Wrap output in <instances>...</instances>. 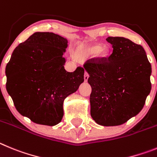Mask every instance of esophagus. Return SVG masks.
<instances>
[{
	"label": "esophagus",
	"mask_w": 157,
	"mask_h": 157,
	"mask_svg": "<svg viewBox=\"0 0 157 157\" xmlns=\"http://www.w3.org/2000/svg\"><path fill=\"white\" fill-rule=\"evenodd\" d=\"M88 77H89L88 73H86V72H85V73H84V81H87V80H88Z\"/></svg>",
	"instance_id": "1"
}]
</instances>
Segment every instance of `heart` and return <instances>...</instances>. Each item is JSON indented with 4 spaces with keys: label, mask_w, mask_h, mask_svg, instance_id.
<instances>
[{
    "label": "heart",
    "mask_w": 157,
    "mask_h": 157,
    "mask_svg": "<svg viewBox=\"0 0 157 157\" xmlns=\"http://www.w3.org/2000/svg\"><path fill=\"white\" fill-rule=\"evenodd\" d=\"M94 54H96L98 59H105L109 55V48L100 44H84L80 45L76 51V55L77 56H89Z\"/></svg>",
    "instance_id": "obj_1"
}]
</instances>
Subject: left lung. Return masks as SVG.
<instances>
[{"label": "left lung", "mask_w": 157, "mask_h": 157, "mask_svg": "<svg viewBox=\"0 0 157 157\" xmlns=\"http://www.w3.org/2000/svg\"><path fill=\"white\" fill-rule=\"evenodd\" d=\"M108 59L84 64L91 87V116L101 126H117L139 113L150 93L151 64L143 48L129 39L109 36Z\"/></svg>", "instance_id": "1"}]
</instances>
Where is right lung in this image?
I'll return each instance as SVG.
<instances>
[{
	"mask_svg": "<svg viewBox=\"0 0 157 157\" xmlns=\"http://www.w3.org/2000/svg\"><path fill=\"white\" fill-rule=\"evenodd\" d=\"M68 40L36 32L15 48L6 66V89L17 111L33 122L55 126L63 117V102L84 82V70L64 68Z\"/></svg>",
	"mask_w": 157,
	"mask_h": 157,
	"instance_id": "add662e5",
	"label": "right lung"
}]
</instances>
